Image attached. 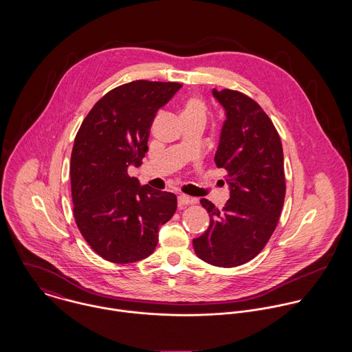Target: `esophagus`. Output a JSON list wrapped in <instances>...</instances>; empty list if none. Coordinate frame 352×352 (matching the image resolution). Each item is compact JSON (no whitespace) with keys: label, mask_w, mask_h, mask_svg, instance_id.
Listing matches in <instances>:
<instances>
[{"label":"esophagus","mask_w":352,"mask_h":352,"mask_svg":"<svg viewBox=\"0 0 352 352\" xmlns=\"http://www.w3.org/2000/svg\"><path fill=\"white\" fill-rule=\"evenodd\" d=\"M177 201H179V207H184V206H188V204H194V203H197V199H195V198L186 197V195H180V197L177 198Z\"/></svg>","instance_id":"1"}]
</instances>
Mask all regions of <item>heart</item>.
Returning a JSON list of instances; mask_svg holds the SVG:
<instances>
[{"label": "heart", "instance_id": "1", "mask_svg": "<svg viewBox=\"0 0 352 352\" xmlns=\"http://www.w3.org/2000/svg\"><path fill=\"white\" fill-rule=\"evenodd\" d=\"M207 104L199 95H192L186 99L180 108L182 120H201L204 123L207 116Z\"/></svg>", "mask_w": 352, "mask_h": 352}]
</instances>
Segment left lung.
Here are the masks:
<instances>
[{
    "mask_svg": "<svg viewBox=\"0 0 352 352\" xmlns=\"http://www.w3.org/2000/svg\"><path fill=\"white\" fill-rule=\"evenodd\" d=\"M212 95L226 111L214 161L228 172L230 198L221 210L201 199L210 226L192 244L203 261L230 268L263 251L279 222L286 194L283 149L256 101L232 89Z\"/></svg>",
    "mask_w": 352,
    "mask_h": 352,
    "instance_id": "1",
    "label": "left lung"
}]
</instances>
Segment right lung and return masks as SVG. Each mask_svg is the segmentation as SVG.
<instances>
[{"label":"right lung","mask_w":352,"mask_h":352,"mask_svg":"<svg viewBox=\"0 0 352 352\" xmlns=\"http://www.w3.org/2000/svg\"><path fill=\"white\" fill-rule=\"evenodd\" d=\"M180 88L146 80L116 87L94 105L76 135L70 158L74 219L89 247L111 263L148 257L158 229L176 211L175 194L140 186L127 168L141 165L157 111Z\"/></svg>","instance_id":"1"}]
</instances>
